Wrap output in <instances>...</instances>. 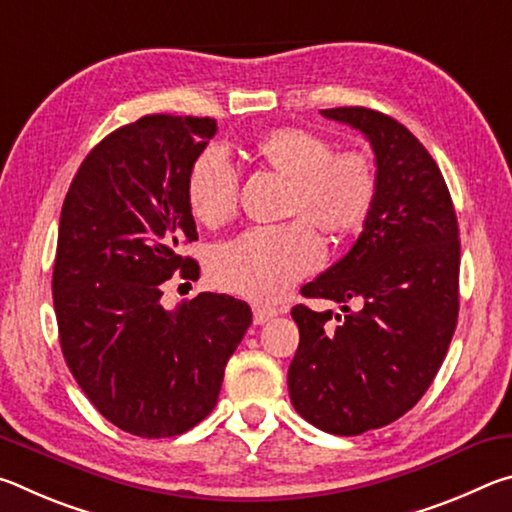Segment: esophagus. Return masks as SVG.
I'll return each mask as SVG.
<instances>
[{
    "mask_svg": "<svg viewBox=\"0 0 512 512\" xmlns=\"http://www.w3.org/2000/svg\"><path fill=\"white\" fill-rule=\"evenodd\" d=\"M273 316H277V309L271 305H264V302H253V318L255 325H264L266 320H271Z\"/></svg>",
    "mask_w": 512,
    "mask_h": 512,
    "instance_id": "esophagus-1",
    "label": "esophagus"
}]
</instances>
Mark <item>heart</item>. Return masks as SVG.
Segmentation results:
<instances>
[{"label":"heart","mask_w":512,"mask_h":512,"mask_svg":"<svg viewBox=\"0 0 512 512\" xmlns=\"http://www.w3.org/2000/svg\"><path fill=\"white\" fill-rule=\"evenodd\" d=\"M257 153L291 178L287 207L302 216L287 223L253 225L223 241L212 250L210 275L228 291L275 300L323 262V239L309 219L329 232L357 228L375 196V173L363 153H334L325 137L296 128L264 135ZM187 201L205 225L230 219L239 201V171L228 151L207 146L198 155L189 169Z\"/></svg>","instance_id":"heart-1"}]
</instances>
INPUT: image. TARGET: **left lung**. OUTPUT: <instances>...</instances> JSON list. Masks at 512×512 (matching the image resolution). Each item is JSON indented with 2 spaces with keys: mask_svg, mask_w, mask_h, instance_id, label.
<instances>
[{
  "mask_svg": "<svg viewBox=\"0 0 512 512\" xmlns=\"http://www.w3.org/2000/svg\"><path fill=\"white\" fill-rule=\"evenodd\" d=\"M320 115L370 142L375 196L350 253L300 289L339 302L343 316L291 309L300 343L289 395L314 427L359 436L413 409L443 366L458 320L461 241L443 173L409 128L370 108Z\"/></svg>",
  "mask_w": 512,
  "mask_h": 512,
  "instance_id": "obj_1",
  "label": "left lung"
}]
</instances>
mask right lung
Returning <instances> with one entry per match:
<instances>
[{
	"mask_svg": "<svg viewBox=\"0 0 512 512\" xmlns=\"http://www.w3.org/2000/svg\"><path fill=\"white\" fill-rule=\"evenodd\" d=\"M216 135L210 117L146 115L94 146L58 225L51 291L67 368L115 427L140 438L185 433L212 413L225 363L253 314L198 293L160 305L171 275L198 280L187 178Z\"/></svg>",
	"mask_w": 512,
	"mask_h": 512,
	"instance_id": "right-lung-1",
	"label": "right lung"
}]
</instances>
